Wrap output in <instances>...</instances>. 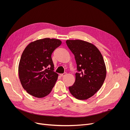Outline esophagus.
<instances>
[{"mask_svg":"<svg viewBox=\"0 0 130 130\" xmlns=\"http://www.w3.org/2000/svg\"><path fill=\"white\" fill-rule=\"evenodd\" d=\"M65 75H66V73H63V74H60V76L61 77H63V76H65Z\"/></svg>","mask_w":130,"mask_h":130,"instance_id":"34e87169","label":"esophagus"}]
</instances>
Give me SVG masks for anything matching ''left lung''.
I'll list each match as a JSON object with an SVG mask.
<instances>
[{
    "instance_id": "obj_1",
    "label": "left lung",
    "mask_w": 130,
    "mask_h": 130,
    "mask_svg": "<svg viewBox=\"0 0 130 130\" xmlns=\"http://www.w3.org/2000/svg\"><path fill=\"white\" fill-rule=\"evenodd\" d=\"M66 43L74 55L78 71L75 82L69 87L70 92L78 100H87L100 89L105 80L103 57L96 46L86 41L67 40Z\"/></svg>"
}]
</instances>
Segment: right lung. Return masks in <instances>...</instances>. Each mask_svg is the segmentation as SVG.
Masks as SVG:
<instances>
[{"label":"right lung","mask_w":130,"mask_h":130,"mask_svg":"<svg viewBox=\"0 0 130 130\" xmlns=\"http://www.w3.org/2000/svg\"><path fill=\"white\" fill-rule=\"evenodd\" d=\"M61 44L57 39H38L29 44L23 52L19 78L24 90L32 96L42 98L51 92L58 76L54 71L52 54Z\"/></svg>","instance_id":"add662e5"}]
</instances>
